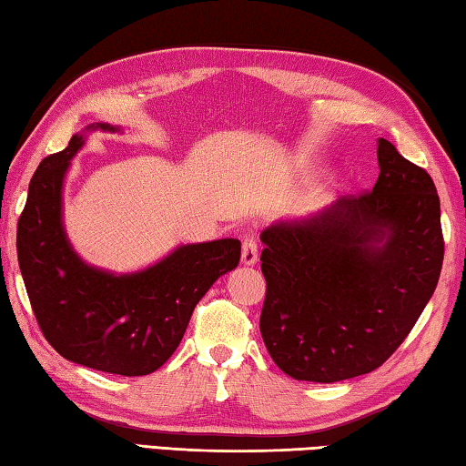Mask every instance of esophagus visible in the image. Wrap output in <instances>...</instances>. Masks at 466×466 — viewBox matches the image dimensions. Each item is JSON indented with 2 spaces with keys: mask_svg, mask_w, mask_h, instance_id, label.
Listing matches in <instances>:
<instances>
[{
  "mask_svg": "<svg viewBox=\"0 0 466 466\" xmlns=\"http://www.w3.org/2000/svg\"><path fill=\"white\" fill-rule=\"evenodd\" d=\"M242 265H255L257 258H258V247H257V238L255 234L252 232H247V236H244L242 240Z\"/></svg>",
  "mask_w": 466,
  "mask_h": 466,
  "instance_id": "obj_1",
  "label": "esophagus"
}]
</instances>
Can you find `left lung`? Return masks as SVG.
I'll return each instance as SVG.
<instances>
[{
	"label": "left lung",
	"instance_id": "left-lung-1",
	"mask_svg": "<svg viewBox=\"0 0 466 466\" xmlns=\"http://www.w3.org/2000/svg\"><path fill=\"white\" fill-rule=\"evenodd\" d=\"M380 175L360 197L261 232V335L281 372L339 382L382 366L438 286L444 238L431 177L378 139Z\"/></svg>",
	"mask_w": 466,
	"mask_h": 466
}]
</instances>
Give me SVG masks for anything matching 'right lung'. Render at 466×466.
<instances>
[{"mask_svg": "<svg viewBox=\"0 0 466 466\" xmlns=\"http://www.w3.org/2000/svg\"><path fill=\"white\" fill-rule=\"evenodd\" d=\"M121 127L88 125L86 131ZM76 133L63 152L38 164L18 219L15 248L38 327L63 358L92 370L146 376L167 361L183 339L199 299L218 278L236 269L240 240L183 244L133 273L92 267L63 228V183L86 144Z\"/></svg>", "mask_w": 466, "mask_h": 466, "instance_id": "obj_1", "label": "right lung"}]
</instances>
